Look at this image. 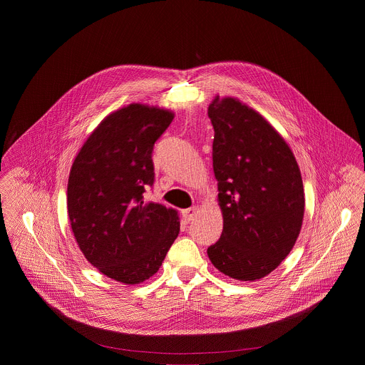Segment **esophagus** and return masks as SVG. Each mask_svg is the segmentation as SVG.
I'll list each match as a JSON object with an SVG mask.
<instances>
[{
	"label": "esophagus",
	"instance_id": "34e87169",
	"mask_svg": "<svg viewBox=\"0 0 365 365\" xmlns=\"http://www.w3.org/2000/svg\"><path fill=\"white\" fill-rule=\"evenodd\" d=\"M196 212H197V206H192V207H187V210L182 211V217L186 222H190L196 217Z\"/></svg>",
	"mask_w": 365,
	"mask_h": 365
}]
</instances>
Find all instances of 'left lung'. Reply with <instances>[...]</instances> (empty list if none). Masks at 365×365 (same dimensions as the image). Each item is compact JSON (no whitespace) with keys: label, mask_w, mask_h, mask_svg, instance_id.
<instances>
[{"label":"left lung","mask_w":365,"mask_h":365,"mask_svg":"<svg viewBox=\"0 0 365 365\" xmlns=\"http://www.w3.org/2000/svg\"><path fill=\"white\" fill-rule=\"evenodd\" d=\"M207 115L215 131L212 162L224 218L221 238L207 257L231 279H263L299 237L304 214L300 169L276 128L240 99L217 95Z\"/></svg>","instance_id":"left-lung-1"}]
</instances>
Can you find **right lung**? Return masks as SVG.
Instances as JSON below:
<instances>
[{"instance_id":"add662e5","label":"right lung","mask_w":365,"mask_h":365,"mask_svg":"<svg viewBox=\"0 0 365 365\" xmlns=\"http://www.w3.org/2000/svg\"><path fill=\"white\" fill-rule=\"evenodd\" d=\"M175 114L130 103L103 118L76 154L68 215L88 262L103 276L138 284L158 273L180 231L176 210L145 202L151 151Z\"/></svg>"}]
</instances>
